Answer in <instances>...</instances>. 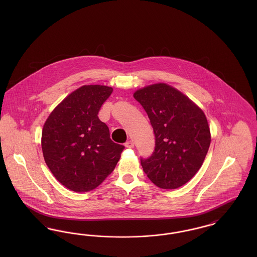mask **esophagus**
I'll return each instance as SVG.
<instances>
[{
	"label": "esophagus",
	"instance_id": "esophagus-1",
	"mask_svg": "<svg viewBox=\"0 0 257 257\" xmlns=\"http://www.w3.org/2000/svg\"><path fill=\"white\" fill-rule=\"evenodd\" d=\"M125 147H128V148H133L134 147V143L132 141H128L125 143Z\"/></svg>",
	"mask_w": 257,
	"mask_h": 257
}]
</instances>
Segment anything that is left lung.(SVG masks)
I'll use <instances>...</instances> for the list:
<instances>
[{
    "mask_svg": "<svg viewBox=\"0 0 257 257\" xmlns=\"http://www.w3.org/2000/svg\"><path fill=\"white\" fill-rule=\"evenodd\" d=\"M134 98L147 111L155 135L153 153L147 159L141 158L145 173L162 189L183 186L200 169L210 147L204 112L166 84L139 89Z\"/></svg>",
    "mask_w": 257,
    "mask_h": 257,
    "instance_id": "left-lung-1",
    "label": "left lung"
}]
</instances>
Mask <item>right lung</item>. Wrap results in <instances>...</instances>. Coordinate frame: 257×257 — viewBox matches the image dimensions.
Returning a JSON list of instances; mask_svg holds the SVG:
<instances>
[{"label": "right lung", "mask_w": 257, "mask_h": 257, "mask_svg": "<svg viewBox=\"0 0 257 257\" xmlns=\"http://www.w3.org/2000/svg\"><path fill=\"white\" fill-rule=\"evenodd\" d=\"M111 92L110 86H81L51 112L43 126L45 163L60 183L76 193L102 183L124 149L110 140L108 126L98 117Z\"/></svg>", "instance_id": "add662e5"}]
</instances>
